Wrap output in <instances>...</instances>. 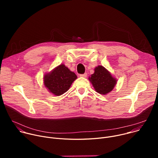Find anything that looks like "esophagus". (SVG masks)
<instances>
[{"label": "esophagus", "instance_id": "obj_1", "mask_svg": "<svg viewBox=\"0 0 158 158\" xmlns=\"http://www.w3.org/2000/svg\"><path fill=\"white\" fill-rule=\"evenodd\" d=\"M87 76V73H84V74H80V76L82 77H86Z\"/></svg>", "mask_w": 158, "mask_h": 158}]
</instances>
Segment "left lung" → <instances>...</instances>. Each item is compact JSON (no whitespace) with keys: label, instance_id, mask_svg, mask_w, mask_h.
<instances>
[{"label":"left lung","instance_id":"obj_1","mask_svg":"<svg viewBox=\"0 0 158 158\" xmlns=\"http://www.w3.org/2000/svg\"><path fill=\"white\" fill-rule=\"evenodd\" d=\"M94 71L89 80L96 92L101 94H106L110 92L116 84V80L102 65L96 67Z\"/></svg>","mask_w":158,"mask_h":158}]
</instances>
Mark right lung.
<instances>
[{
    "instance_id": "obj_1",
    "label": "right lung",
    "mask_w": 158,
    "mask_h": 158,
    "mask_svg": "<svg viewBox=\"0 0 158 158\" xmlns=\"http://www.w3.org/2000/svg\"><path fill=\"white\" fill-rule=\"evenodd\" d=\"M44 78V84L49 92L58 96L68 91L77 76L64 64H60Z\"/></svg>"
}]
</instances>
